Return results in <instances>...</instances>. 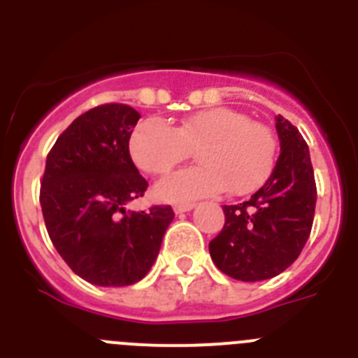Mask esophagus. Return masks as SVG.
<instances>
[{
	"label": "esophagus",
	"instance_id": "34e87169",
	"mask_svg": "<svg viewBox=\"0 0 358 358\" xmlns=\"http://www.w3.org/2000/svg\"><path fill=\"white\" fill-rule=\"evenodd\" d=\"M194 206L195 204H192V202H186V204H176V206H173V211L179 215V213H185V211L194 210Z\"/></svg>",
	"mask_w": 358,
	"mask_h": 358
}]
</instances>
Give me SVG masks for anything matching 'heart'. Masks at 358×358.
I'll return each mask as SVG.
<instances>
[{
  "mask_svg": "<svg viewBox=\"0 0 358 358\" xmlns=\"http://www.w3.org/2000/svg\"><path fill=\"white\" fill-rule=\"evenodd\" d=\"M131 156L143 172L164 176L188 159L197 148L201 166L186 169L157 185V195L186 202L218 194L248 195L273 173L278 140L273 129L231 107L199 110L170 127L159 118H147L129 141Z\"/></svg>",
  "mask_w": 358,
  "mask_h": 358,
  "instance_id": "b5f03b06",
  "label": "heart"
}]
</instances>
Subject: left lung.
Here are the masks:
<instances>
[{
  "label": "left lung",
  "mask_w": 358,
  "mask_h": 358,
  "mask_svg": "<svg viewBox=\"0 0 358 358\" xmlns=\"http://www.w3.org/2000/svg\"><path fill=\"white\" fill-rule=\"evenodd\" d=\"M281 152L273 173L251 199L224 206L222 231L210 242L213 264L240 281L278 276L301 255L317 201L308 145L296 127L276 116Z\"/></svg>",
  "instance_id": "left-lung-1"
}]
</instances>
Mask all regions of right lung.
Wrapping results in <instances>:
<instances>
[{
	"label": "right lung",
	"mask_w": 358,
	"mask_h": 358,
	"mask_svg": "<svg viewBox=\"0 0 358 358\" xmlns=\"http://www.w3.org/2000/svg\"><path fill=\"white\" fill-rule=\"evenodd\" d=\"M140 113L103 103L73 120L48 152L41 208L57 252L82 280L127 287L143 280L173 220L170 206L127 211L147 181L129 152Z\"/></svg>",
	"instance_id": "add662e5"
}]
</instances>
